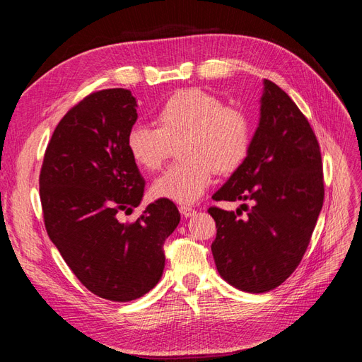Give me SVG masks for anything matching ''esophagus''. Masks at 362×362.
I'll return each instance as SVG.
<instances>
[{"instance_id": "esophagus-1", "label": "esophagus", "mask_w": 362, "mask_h": 362, "mask_svg": "<svg viewBox=\"0 0 362 362\" xmlns=\"http://www.w3.org/2000/svg\"><path fill=\"white\" fill-rule=\"evenodd\" d=\"M180 213L184 216V217H192L196 214V210L192 206H185V205H181L180 206Z\"/></svg>"}]
</instances>
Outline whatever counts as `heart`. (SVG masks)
I'll list each match as a JSON object with an SVG mask.
<instances>
[{
  "label": "heart",
  "mask_w": 362,
  "mask_h": 362,
  "mask_svg": "<svg viewBox=\"0 0 362 362\" xmlns=\"http://www.w3.org/2000/svg\"><path fill=\"white\" fill-rule=\"evenodd\" d=\"M158 127L134 124L127 148L139 168L158 170L182 144L173 164L152 182L156 198L190 205L210 187L216 170L231 173L245 161L250 146V120L237 107L201 89L175 92L157 113Z\"/></svg>",
  "instance_id": "heart-1"
}]
</instances>
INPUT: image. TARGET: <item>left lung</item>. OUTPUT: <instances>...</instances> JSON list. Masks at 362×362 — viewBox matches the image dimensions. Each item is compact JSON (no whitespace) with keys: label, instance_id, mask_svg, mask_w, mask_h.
Instances as JSON below:
<instances>
[{"label":"left lung","instance_id":"8db88e82","mask_svg":"<svg viewBox=\"0 0 362 362\" xmlns=\"http://www.w3.org/2000/svg\"><path fill=\"white\" fill-rule=\"evenodd\" d=\"M259 122L247 157L214 201H249L247 216L211 206V245L218 275L247 293H266L286 281L305 254L323 205L319 141L291 98L262 81ZM246 206V204H243ZM243 207V205H240Z\"/></svg>","mask_w":362,"mask_h":362}]
</instances>
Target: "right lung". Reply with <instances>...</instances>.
<instances>
[{
    "mask_svg": "<svg viewBox=\"0 0 362 362\" xmlns=\"http://www.w3.org/2000/svg\"><path fill=\"white\" fill-rule=\"evenodd\" d=\"M127 89L90 93L54 129L39 178L47 233L83 286L103 299L129 302L157 286L163 245L180 223L177 205L149 204L136 222L145 180L127 148L137 120Z\"/></svg>",
    "mask_w": 362,
    "mask_h": 362,
    "instance_id": "add662e5",
    "label": "right lung"
}]
</instances>
